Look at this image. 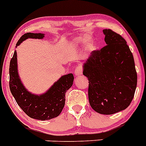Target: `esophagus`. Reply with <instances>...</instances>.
<instances>
[{
  "label": "esophagus",
  "mask_w": 146,
  "mask_h": 146,
  "mask_svg": "<svg viewBox=\"0 0 146 146\" xmlns=\"http://www.w3.org/2000/svg\"><path fill=\"white\" fill-rule=\"evenodd\" d=\"M82 67L81 65H78L75 69V75L76 76H81V75H82Z\"/></svg>",
  "instance_id": "34e87169"
}]
</instances>
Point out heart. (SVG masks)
I'll list each match as a JSON object with an SVG mask.
<instances>
[{"label": "heart", "mask_w": 146, "mask_h": 146, "mask_svg": "<svg viewBox=\"0 0 146 146\" xmlns=\"http://www.w3.org/2000/svg\"><path fill=\"white\" fill-rule=\"evenodd\" d=\"M75 43L78 44H81L83 43H86V48L88 51H92L94 49V43L92 39H88L86 35H81L78 36L76 40H74Z\"/></svg>", "instance_id": "obj_1"}]
</instances>
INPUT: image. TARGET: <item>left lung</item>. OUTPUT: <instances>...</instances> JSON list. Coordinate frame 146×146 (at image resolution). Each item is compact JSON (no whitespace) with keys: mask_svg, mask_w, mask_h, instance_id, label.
I'll return each instance as SVG.
<instances>
[{"mask_svg":"<svg viewBox=\"0 0 146 146\" xmlns=\"http://www.w3.org/2000/svg\"><path fill=\"white\" fill-rule=\"evenodd\" d=\"M107 45L92 52L83 65L88 79V100L94 111L113 114L128 107L137 86L133 55L122 36L104 29Z\"/></svg>","mask_w":146,"mask_h":146,"instance_id":"8db88e82","label":"left lung"}]
</instances>
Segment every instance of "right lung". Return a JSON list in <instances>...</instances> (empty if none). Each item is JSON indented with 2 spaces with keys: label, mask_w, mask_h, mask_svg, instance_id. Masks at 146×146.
Returning <instances> with one entry per match:
<instances>
[{
  "label": "right lung",
  "mask_w": 146,
  "mask_h": 146,
  "mask_svg": "<svg viewBox=\"0 0 146 146\" xmlns=\"http://www.w3.org/2000/svg\"><path fill=\"white\" fill-rule=\"evenodd\" d=\"M44 34H24L16 43V47L27 39H41ZM9 87L18 105L31 118L48 120L56 117L62 111L65 102V93L73 86L74 77L72 73L64 75L54 82L47 92L35 94L26 88L18 72L17 53L15 50L9 67Z\"/></svg>",
  "instance_id": "1"
}]
</instances>
